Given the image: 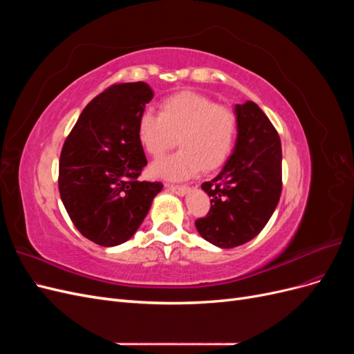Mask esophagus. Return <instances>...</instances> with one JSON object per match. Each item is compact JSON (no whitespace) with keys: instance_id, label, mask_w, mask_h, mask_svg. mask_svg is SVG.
<instances>
[{"instance_id":"1","label":"esophagus","mask_w":354,"mask_h":354,"mask_svg":"<svg viewBox=\"0 0 354 354\" xmlns=\"http://www.w3.org/2000/svg\"><path fill=\"white\" fill-rule=\"evenodd\" d=\"M165 187L169 190V192H173V194H176V195H178V196H185L187 192H189V187L187 186H174V185H165Z\"/></svg>"}]
</instances>
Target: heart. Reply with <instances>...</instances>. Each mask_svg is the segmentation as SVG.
Masks as SVG:
<instances>
[{
    "label": "heart",
    "mask_w": 354,
    "mask_h": 354,
    "mask_svg": "<svg viewBox=\"0 0 354 354\" xmlns=\"http://www.w3.org/2000/svg\"><path fill=\"white\" fill-rule=\"evenodd\" d=\"M236 116L195 91L169 95L159 104V115L143 111L137 136L145 151L160 158L178 142L180 151L151 167L156 177L183 180L203 168L216 169L226 162L236 136Z\"/></svg>",
    "instance_id": "1"
}]
</instances>
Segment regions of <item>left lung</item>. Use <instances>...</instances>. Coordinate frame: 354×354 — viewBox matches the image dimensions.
Returning <instances> with one entry per match:
<instances>
[{
	"mask_svg": "<svg viewBox=\"0 0 354 354\" xmlns=\"http://www.w3.org/2000/svg\"><path fill=\"white\" fill-rule=\"evenodd\" d=\"M238 137L217 177L202 183L211 198L207 217L195 221L201 236L218 248H234L254 239L282 192L281 138L254 102L234 106Z\"/></svg>",
	"mask_w": 354,
	"mask_h": 354,
	"instance_id": "1",
	"label": "left lung"
}]
</instances>
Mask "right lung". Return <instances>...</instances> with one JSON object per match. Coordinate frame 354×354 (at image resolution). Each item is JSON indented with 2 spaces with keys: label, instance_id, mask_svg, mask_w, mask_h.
Instances as JSON below:
<instances>
[{
  "label": "right lung",
  "instance_id": "obj_1",
  "mask_svg": "<svg viewBox=\"0 0 354 354\" xmlns=\"http://www.w3.org/2000/svg\"><path fill=\"white\" fill-rule=\"evenodd\" d=\"M152 97L142 81L111 85L85 106L63 145L62 202L82 236L100 246L130 239L164 187L138 180L147 159L137 121Z\"/></svg>",
  "mask_w": 354,
  "mask_h": 354
}]
</instances>
